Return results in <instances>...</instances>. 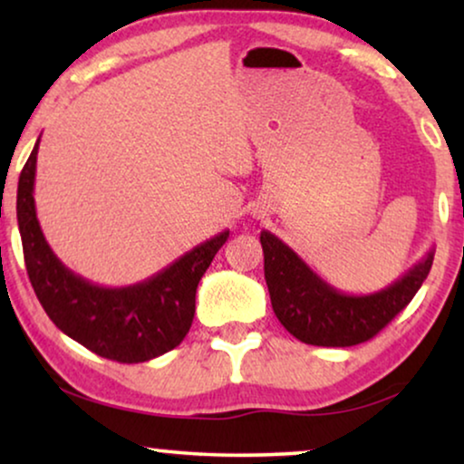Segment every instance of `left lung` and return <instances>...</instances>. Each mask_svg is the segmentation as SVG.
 <instances>
[{
	"instance_id": "1",
	"label": "left lung",
	"mask_w": 464,
	"mask_h": 464,
	"mask_svg": "<svg viewBox=\"0 0 464 464\" xmlns=\"http://www.w3.org/2000/svg\"><path fill=\"white\" fill-rule=\"evenodd\" d=\"M264 276L272 310L291 335L313 346H354L373 338L411 302L433 266L430 249L386 289L367 295L342 294L275 234H259Z\"/></svg>"
}]
</instances>
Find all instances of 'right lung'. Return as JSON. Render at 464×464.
Here are the masks:
<instances>
[{"instance_id": "1", "label": "right lung", "mask_w": 464, "mask_h": 464, "mask_svg": "<svg viewBox=\"0 0 464 464\" xmlns=\"http://www.w3.org/2000/svg\"><path fill=\"white\" fill-rule=\"evenodd\" d=\"M40 139L18 177L16 218L24 266L50 321L99 357L143 363L181 344L192 327L196 287L230 230L205 240L154 276L129 287H101L54 256L35 213V164Z\"/></svg>"}]
</instances>
